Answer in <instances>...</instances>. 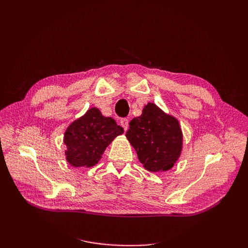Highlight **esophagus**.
I'll list each match as a JSON object with an SVG mask.
<instances>
[{
	"mask_svg": "<svg viewBox=\"0 0 248 248\" xmlns=\"http://www.w3.org/2000/svg\"><path fill=\"white\" fill-rule=\"evenodd\" d=\"M120 123H121V126L123 127V128H124V130H125V131H126L127 129H128V123H129L128 119L124 118V119H122V120H121V122H120Z\"/></svg>",
	"mask_w": 248,
	"mask_h": 248,
	"instance_id": "obj_1",
	"label": "esophagus"
}]
</instances>
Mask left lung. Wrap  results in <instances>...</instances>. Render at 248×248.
<instances>
[{
	"instance_id": "obj_1",
	"label": "left lung",
	"mask_w": 248,
	"mask_h": 248,
	"mask_svg": "<svg viewBox=\"0 0 248 248\" xmlns=\"http://www.w3.org/2000/svg\"><path fill=\"white\" fill-rule=\"evenodd\" d=\"M126 138L142 167L153 172L170 170L183 148V133L178 119L153 102L146 104L141 115L131 120Z\"/></svg>"
}]
</instances>
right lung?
<instances>
[{
  "label": "right lung",
  "instance_id": "add662e5",
  "mask_svg": "<svg viewBox=\"0 0 248 248\" xmlns=\"http://www.w3.org/2000/svg\"><path fill=\"white\" fill-rule=\"evenodd\" d=\"M123 133L114 119L102 116L97 108H89L64 133L66 160L74 168L94 167L110 142Z\"/></svg>",
  "mask_w": 248,
  "mask_h": 248
}]
</instances>
